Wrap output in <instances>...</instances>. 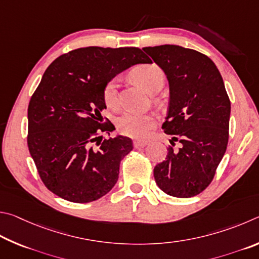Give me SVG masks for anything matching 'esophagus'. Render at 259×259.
Instances as JSON below:
<instances>
[{"label": "esophagus", "mask_w": 259, "mask_h": 259, "mask_svg": "<svg viewBox=\"0 0 259 259\" xmlns=\"http://www.w3.org/2000/svg\"><path fill=\"white\" fill-rule=\"evenodd\" d=\"M148 144V141H134L133 142V146H134V148L135 149H140V148H143V147H146Z\"/></svg>", "instance_id": "34e87169"}]
</instances>
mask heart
I'll return each instance as SVG.
<instances>
[{
    "label": "heart",
    "instance_id": "1",
    "mask_svg": "<svg viewBox=\"0 0 259 259\" xmlns=\"http://www.w3.org/2000/svg\"><path fill=\"white\" fill-rule=\"evenodd\" d=\"M134 80L139 83L148 93H153L164 84V72L156 65H144L135 68L132 72ZM103 100L110 109L118 108L119 92L118 78L108 81L103 90ZM155 118L151 115L137 112H125L118 118L117 130L120 134L132 139H146L155 127Z\"/></svg>",
    "mask_w": 259,
    "mask_h": 259
}]
</instances>
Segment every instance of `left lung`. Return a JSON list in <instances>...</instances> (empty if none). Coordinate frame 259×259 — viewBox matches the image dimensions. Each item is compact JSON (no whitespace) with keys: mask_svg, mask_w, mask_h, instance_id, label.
<instances>
[{"mask_svg":"<svg viewBox=\"0 0 259 259\" xmlns=\"http://www.w3.org/2000/svg\"><path fill=\"white\" fill-rule=\"evenodd\" d=\"M142 50L169 84L162 130L173 138L153 176L169 196L194 197L210 184L228 147L231 102L223 78L211 59L196 50L169 44ZM178 141L180 148L175 149Z\"/></svg>","mask_w":259,"mask_h":259,"instance_id":"8db88e82","label":"left lung"}]
</instances>
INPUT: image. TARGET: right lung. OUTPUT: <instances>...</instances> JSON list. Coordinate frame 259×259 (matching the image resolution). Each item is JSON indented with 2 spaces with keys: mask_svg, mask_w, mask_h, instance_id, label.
I'll return each mask as SVG.
<instances>
[{
  "mask_svg": "<svg viewBox=\"0 0 259 259\" xmlns=\"http://www.w3.org/2000/svg\"><path fill=\"white\" fill-rule=\"evenodd\" d=\"M138 63H151L139 48L89 47L62 54L45 70L29 101L27 143L40 180L58 197L91 202L117 183L133 142L121 135L102 141L100 133L115 128L102 120L103 90Z\"/></svg>",
  "mask_w": 259,
  "mask_h": 259,
  "instance_id": "add662e5",
  "label": "right lung"
}]
</instances>
